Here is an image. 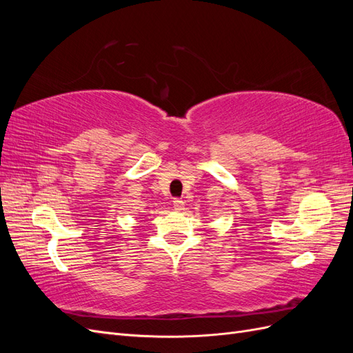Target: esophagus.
Listing matches in <instances>:
<instances>
[{"label":"esophagus","instance_id":"1","mask_svg":"<svg viewBox=\"0 0 353 353\" xmlns=\"http://www.w3.org/2000/svg\"><path fill=\"white\" fill-rule=\"evenodd\" d=\"M174 208L176 210H183L184 209V201L181 199H174Z\"/></svg>","mask_w":353,"mask_h":353}]
</instances>
